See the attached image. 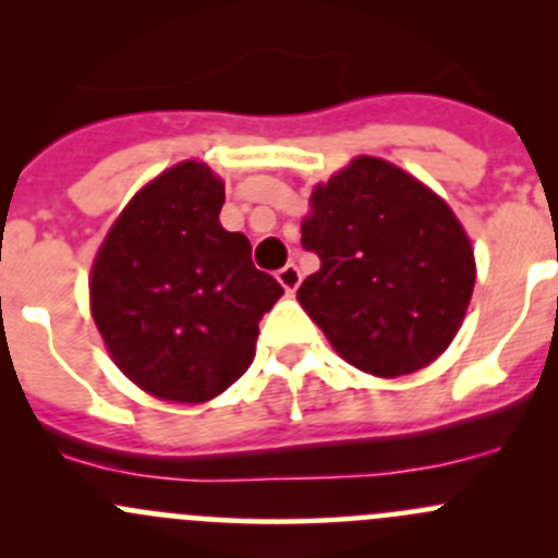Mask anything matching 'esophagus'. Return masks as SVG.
<instances>
[{"instance_id": "34e87169", "label": "esophagus", "mask_w": 558, "mask_h": 558, "mask_svg": "<svg viewBox=\"0 0 558 558\" xmlns=\"http://www.w3.org/2000/svg\"><path fill=\"white\" fill-rule=\"evenodd\" d=\"M278 283L283 286L286 291H296V286L302 283V272H300V267H296V264H286L283 269H278Z\"/></svg>"}]
</instances>
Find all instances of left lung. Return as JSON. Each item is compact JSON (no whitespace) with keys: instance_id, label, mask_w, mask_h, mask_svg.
Listing matches in <instances>:
<instances>
[{"instance_id":"obj_1","label":"left lung","mask_w":558,"mask_h":558,"mask_svg":"<svg viewBox=\"0 0 558 558\" xmlns=\"http://www.w3.org/2000/svg\"><path fill=\"white\" fill-rule=\"evenodd\" d=\"M302 247L320 269L296 300L348 364L399 378L451 345L475 256L451 207L413 174L375 156L353 159L313 189Z\"/></svg>"}]
</instances>
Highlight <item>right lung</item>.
I'll return each instance as SVG.
<instances>
[{
	"label": "right lung",
	"instance_id": "1",
	"mask_svg": "<svg viewBox=\"0 0 558 558\" xmlns=\"http://www.w3.org/2000/svg\"><path fill=\"white\" fill-rule=\"evenodd\" d=\"M223 180L180 161L132 196L92 267V315L112 362L167 402H207L251 367L283 289L218 221Z\"/></svg>",
	"mask_w": 558,
	"mask_h": 558
}]
</instances>
